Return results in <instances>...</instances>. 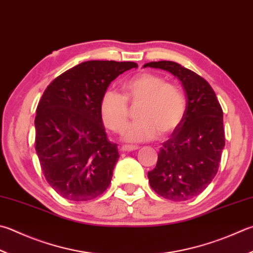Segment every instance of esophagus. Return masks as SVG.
Listing matches in <instances>:
<instances>
[{
    "instance_id": "1",
    "label": "esophagus",
    "mask_w": 253,
    "mask_h": 253,
    "mask_svg": "<svg viewBox=\"0 0 253 253\" xmlns=\"http://www.w3.org/2000/svg\"><path fill=\"white\" fill-rule=\"evenodd\" d=\"M139 149V146L137 145H128V144H126V145H122L121 150L125 151V152H131V151H135Z\"/></svg>"
}]
</instances>
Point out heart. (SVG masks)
I'll return each mask as SVG.
<instances>
[{
	"mask_svg": "<svg viewBox=\"0 0 253 253\" xmlns=\"http://www.w3.org/2000/svg\"><path fill=\"white\" fill-rule=\"evenodd\" d=\"M125 96L107 90L100 102V112L107 127L122 132L128 121V101H142L137 112L140 118L128 126L123 137L128 142H142L157 134H168L178 126L185 113V99L176 85L165 83L160 76L142 73L127 79L122 85Z\"/></svg>",
	"mask_w": 253,
	"mask_h": 253,
	"instance_id": "obj_1",
	"label": "heart"
}]
</instances>
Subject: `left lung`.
Segmentation results:
<instances>
[{
    "instance_id": "obj_1",
    "label": "left lung",
    "mask_w": 253,
    "mask_h": 253,
    "mask_svg": "<svg viewBox=\"0 0 253 253\" xmlns=\"http://www.w3.org/2000/svg\"><path fill=\"white\" fill-rule=\"evenodd\" d=\"M143 67L169 71L185 90L183 120L162 144L155 169L147 177L160 196L173 202L188 201L202 194L218 171L225 147L221 106L211 85L182 65L161 60Z\"/></svg>"
}]
</instances>
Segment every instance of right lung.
<instances>
[{"label":"right lung","instance_id":"obj_1","mask_svg":"<svg viewBox=\"0 0 253 253\" xmlns=\"http://www.w3.org/2000/svg\"><path fill=\"white\" fill-rule=\"evenodd\" d=\"M133 61L89 60L47 85L35 117V149L48 184L68 201L99 197L111 183L119 152L108 140L100 102Z\"/></svg>","mask_w":253,"mask_h":253}]
</instances>
